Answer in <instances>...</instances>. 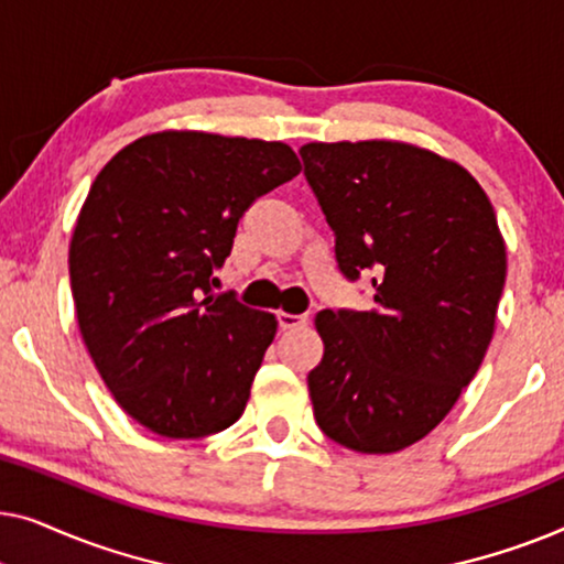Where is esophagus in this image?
Masks as SVG:
<instances>
[{
  "instance_id": "obj_1",
  "label": "esophagus",
  "mask_w": 564,
  "mask_h": 564,
  "mask_svg": "<svg viewBox=\"0 0 564 564\" xmlns=\"http://www.w3.org/2000/svg\"><path fill=\"white\" fill-rule=\"evenodd\" d=\"M276 321H280V328L282 330H292V328H305L307 326V313H303V315H292V313H280L276 315Z\"/></svg>"
}]
</instances>
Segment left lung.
<instances>
[{"mask_svg": "<svg viewBox=\"0 0 564 564\" xmlns=\"http://www.w3.org/2000/svg\"><path fill=\"white\" fill-rule=\"evenodd\" d=\"M305 180L346 280L372 274V311H323L307 375L323 434L392 454L431 434L488 351L506 243L475 176L398 141L307 143Z\"/></svg>", "mask_w": 564, "mask_h": 564, "instance_id": "obj_1", "label": "left lung"}]
</instances>
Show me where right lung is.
<instances>
[{
    "label": "right lung",
    "mask_w": 564,
    "mask_h": 564,
    "mask_svg": "<svg viewBox=\"0 0 564 564\" xmlns=\"http://www.w3.org/2000/svg\"><path fill=\"white\" fill-rule=\"evenodd\" d=\"M297 174L280 141L164 130L91 184L68 246L76 321L107 390L153 434L203 438L241 419L276 318L213 295V269L243 213Z\"/></svg>",
    "instance_id": "1"
}]
</instances>
